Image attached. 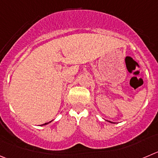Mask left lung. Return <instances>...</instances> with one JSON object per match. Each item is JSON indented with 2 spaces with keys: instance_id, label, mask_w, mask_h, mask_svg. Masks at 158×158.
<instances>
[{
  "instance_id": "obj_1",
  "label": "left lung",
  "mask_w": 158,
  "mask_h": 158,
  "mask_svg": "<svg viewBox=\"0 0 158 158\" xmlns=\"http://www.w3.org/2000/svg\"><path fill=\"white\" fill-rule=\"evenodd\" d=\"M107 122H110V123H114V122H110V121H107Z\"/></svg>"
}]
</instances>
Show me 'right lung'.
I'll return each instance as SVG.
<instances>
[{"label":"right lung","instance_id":"right-lung-1","mask_svg":"<svg viewBox=\"0 0 158 158\" xmlns=\"http://www.w3.org/2000/svg\"><path fill=\"white\" fill-rule=\"evenodd\" d=\"M50 122H48V123H45V124H44V125H42V126H45V125H48V124H49Z\"/></svg>","mask_w":158,"mask_h":158}]
</instances>
